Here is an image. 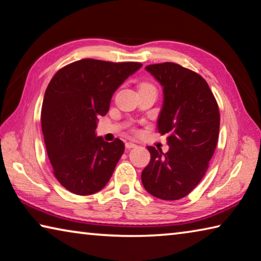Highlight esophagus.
<instances>
[{
  "mask_svg": "<svg viewBox=\"0 0 261 261\" xmlns=\"http://www.w3.org/2000/svg\"><path fill=\"white\" fill-rule=\"evenodd\" d=\"M136 146H137V144H135V143H132V142H126L125 143V147L127 148V150H130V148H134Z\"/></svg>",
  "mask_w": 261,
  "mask_h": 261,
  "instance_id": "34e87169",
  "label": "esophagus"
}]
</instances>
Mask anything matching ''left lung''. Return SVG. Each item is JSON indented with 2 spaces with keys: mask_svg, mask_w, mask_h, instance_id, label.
Segmentation results:
<instances>
[{
  "mask_svg": "<svg viewBox=\"0 0 261 261\" xmlns=\"http://www.w3.org/2000/svg\"><path fill=\"white\" fill-rule=\"evenodd\" d=\"M163 87L156 129L167 135L169 150L147 146L151 160L142 172L144 188L165 201L180 200L200 184L220 132V110L208 84L174 63L145 67Z\"/></svg>",
  "mask_w": 261,
  "mask_h": 261,
  "instance_id": "left-lung-1",
  "label": "left lung"
}]
</instances>
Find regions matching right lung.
Segmentation results:
<instances>
[{"mask_svg": "<svg viewBox=\"0 0 261 261\" xmlns=\"http://www.w3.org/2000/svg\"><path fill=\"white\" fill-rule=\"evenodd\" d=\"M142 66L82 59L65 66L49 81L41 130L55 176L69 192L90 195L108 184L124 144L97 137V121L108 113L118 87Z\"/></svg>", "mask_w": 261, "mask_h": 261, "instance_id": "add662e5", "label": "right lung"}]
</instances>
